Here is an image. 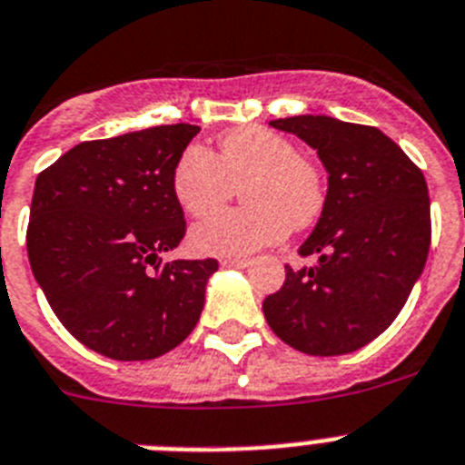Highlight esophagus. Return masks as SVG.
Returning <instances> with one entry per match:
<instances>
[{
  "instance_id": "34e87169",
  "label": "esophagus",
  "mask_w": 465,
  "mask_h": 465,
  "mask_svg": "<svg viewBox=\"0 0 465 465\" xmlns=\"http://www.w3.org/2000/svg\"><path fill=\"white\" fill-rule=\"evenodd\" d=\"M220 264L222 267H232V269H245V267H251V260H245V257H224Z\"/></svg>"
}]
</instances>
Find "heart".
Returning a JSON list of instances; mask_svg holds the SVG:
<instances>
[{
	"label": "heart",
	"mask_w": 465,
	"mask_h": 465,
	"mask_svg": "<svg viewBox=\"0 0 465 465\" xmlns=\"http://www.w3.org/2000/svg\"><path fill=\"white\" fill-rule=\"evenodd\" d=\"M243 186L245 208L222 210L191 229V248L201 255H251L279 243L292 229L314 224L326 205V177L314 160L281 132L251 124L226 132L214 155L191 143L173 173V193L186 214L203 217L224 205Z\"/></svg>",
	"instance_id": "b5f03b06"
}]
</instances>
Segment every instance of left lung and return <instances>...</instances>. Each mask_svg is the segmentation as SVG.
Instances as JSON below:
<instances>
[{"instance_id": "1", "label": "left lung", "mask_w": 465, "mask_h": 465, "mask_svg": "<svg viewBox=\"0 0 465 465\" xmlns=\"http://www.w3.org/2000/svg\"><path fill=\"white\" fill-rule=\"evenodd\" d=\"M272 127L317 148L329 173L326 205L283 286L262 312L281 341L314 357L354 352L383 333L407 302L430 251V198L419 167L390 136L329 115Z\"/></svg>"}]
</instances>
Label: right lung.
Here are the masks:
<instances>
[{
    "label": "right lung",
    "instance_id": "right-lung-1",
    "mask_svg": "<svg viewBox=\"0 0 465 465\" xmlns=\"http://www.w3.org/2000/svg\"><path fill=\"white\" fill-rule=\"evenodd\" d=\"M201 132L160 124L77 143L35 182L27 257L58 322L94 352L143 361L196 329L217 260H173L179 155Z\"/></svg>",
    "mask_w": 465,
    "mask_h": 465
}]
</instances>
